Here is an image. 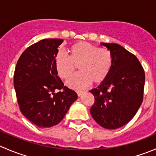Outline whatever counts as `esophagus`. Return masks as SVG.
I'll use <instances>...</instances> for the list:
<instances>
[{
  "mask_svg": "<svg viewBox=\"0 0 156 156\" xmlns=\"http://www.w3.org/2000/svg\"><path fill=\"white\" fill-rule=\"evenodd\" d=\"M83 93H84V91H77V94H78V97H81L83 94Z\"/></svg>",
  "mask_w": 156,
  "mask_h": 156,
  "instance_id": "esophagus-1",
  "label": "esophagus"
}]
</instances>
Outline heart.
<instances>
[{
    "mask_svg": "<svg viewBox=\"0 0 156 156\" xmlns=\"http://www.w3.org/2000/svg\"><path fill=\"white\" fill-rule=\"evenodd\" d=\"M69 58L59 53L54 58V66L58 76L67 80L75 72V66L80 73L71 78L67 85L72 89H83L90 83L100 84L109 75L113 65L111 52L98 48L92 44L79 41L68 49Z\"/></svg>",
    "mask_w": 156,
    "mask_h": 156,
    "instance_id": "heart-1",
    "label": "heart"
}]
</instances>
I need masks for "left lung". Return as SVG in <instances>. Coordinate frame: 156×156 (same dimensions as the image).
<instances>
[{"mask_svg": "<svg viewBox=\"0 0 156 156\" xmlns=\"http://www.w3.org/2000/svg\"><path fill=\"white\" fill-rule=\"evenodd\" d=\"M100 44L111 52L113 65L107 79L90 90L95 98L90 111L98 125L113 130L128 123L141 106L145 73L137 58L123 47Z\"/></svg>", "mask_w": 156, "mask_h": 156, "instance_id": "left-lung-1", "label": "left lung"}]
</instances>
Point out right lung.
I'll return each mask as SVG.
<instances>
[{
  "instance_id": "obj_1",
  "label": "right lung",
  "mask_w": 156,
  "mask_h": 156,
  "mask_svg": "<svg viewBox=\"0 0 156 156\" xmlns=\"http://www.w3.org/2000/svg\"><path fill=\"white\" fill-rule=\"evenodd\" d=\"M62 42L52 38L34 44L22 53L15 69L14 88L20 110L29 122L42 128L58 125L78 99L75 91L64 86L55 69L54 58Z\"/></svg>"
}]
</instances>
